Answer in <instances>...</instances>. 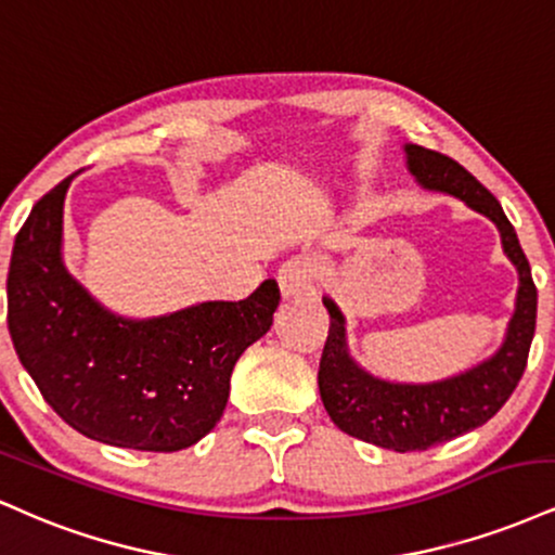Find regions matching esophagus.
<instances>
[{"instance_id":"obj_1","label":"esophagus","mask_w":555,"mask_h":555,"mask_svg":"<svg viewBox=\"0 0 555 555\" xmlns=\"http://www.w3.org/2000/svg\"><path fill=\"white\" fill-rule=\"evenodd\" d=\"M280 291L285 298L314 293V262L309 257H293L278 272Z\"/></svg>"}]
</instances>
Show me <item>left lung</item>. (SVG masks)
I'll use <instances>...</instances> for the list:
<instances>
[{"instance_id": "1", "label": "left lung", "mask_w": 555, "mask_h": 555, "mask_svg": "<svg viewBox=\"0 0 555 555\" xmlns=\"http://www.w3.org/2000/svg\"><path fill=\"white\" fill-rule=\"evenodd\" d=\"M405 153L410 173L423 189L452 194L496 223L506 257L519 272L517 309L504 345L465 374L431 384H395L363 371L348 353L340 309L332 298H324L330 311V335L319 361V395L332 423L340 431L382 449L421 452L483 426L504 408L522 379L530 356L538 288L517 231L501 210L499 199L449 155L421 145H405Z\"/></svg>"}]
</instances>
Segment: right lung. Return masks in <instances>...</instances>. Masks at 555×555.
Returning a JSON list of instances; mask_svg holds the SVG:
<instances>
[{
  "mask_svg": "<svg viewBox=\"0 0 555 555\" xmlns=\"http://www.w3.org/2000/svg\"><path fill=\"white\" fill-rule=\"evenodd\" d=\"M69 181L33 205L12 246L7 327L20 363L59 418L88 439L140 452L197 444L223 415L241 353L272 327L278 283L168 317L111 314L62 262Z\"/></svg>",
  "mask_w": 555,
  "mask_h": 555,
  "instance_id": "1",
  "label": "right lung"
}]
</instances>
